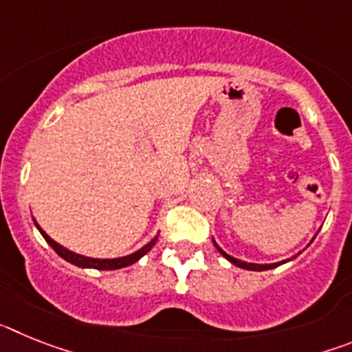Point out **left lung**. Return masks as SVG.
<instances>
[{
    "label": "left lung",
    "instance_id": "obj_1",
    "mask_svg": "<svg viewBox=\"0 0 352 352\" xmlns=\"http://www.w3.org/2000/svg\"><path fill=\"white\" fill-rule=\"evenodd\" d=\"M213 243H214V241H213ZM214 247L219 248L220 254H222V256L226 257L227 261H231V263L234 264V266H239V268H243V270H250V272H264V270L276 268V266L280 264V263H275V264H252V263H245V261L234 259V257H232V256H229V254H227V252H223L222 248H220L217 243H214Z\"/></svg>",
    "mask_w": 352,
    "mask_h": 352
}]
</instances>
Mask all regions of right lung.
Instances as JSON below:
<instances>
[{
    "label": "right lung",
    "instance_id": "obj_1",
    "mask_svg": "<svg viewBox=\"0 0 352 352\" xmlns=\"http://www.w3.org/2000/svg\"><path fill=\"white\" fill-rule=\"evenodd\" d=\"M35 226L38 227L40 234L45 238V241H47L49 245H51L52 248H54V252L58 254V256L63 257L65 261H68V263L76 264V266H79V268H93V270H120V268H125V266H130V264L138 263L139 259H141L144 254H148L151 248H153V245L157 243V236H155L151 241H149L148 245H144V247L141 248V250H138L135 254H130V256L126 257H120V259H91V257H84V256H79V254H74V252L67 250L65 247H61V245H58L52 238H49V234L45 231H43L42 227L38 226V223L35 222Z\"/></svg>",
    "mask_w": 352,
    "mask_h": 352
}]
</instances>
